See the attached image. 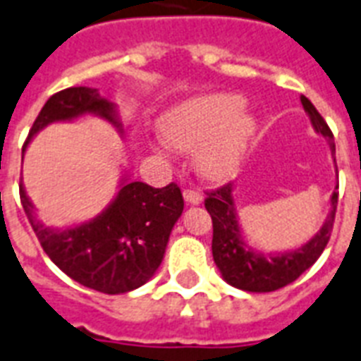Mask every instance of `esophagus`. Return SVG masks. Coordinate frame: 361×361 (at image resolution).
I'll return each instance as SVG.
<instances>
[{
    "mask_svg": "<svg viewBox=\"0 0 361 361\" xmlns=\"http://www.w3.org/2000/svg\"><path fill=\"white\" fill-rule=\"evenodd\" d=\"M183 200L190 206H198V204H202V195L195 189H185L183 190Z\"/></svg>",
    "mask_w": 361,
    "mask_h": 361,
    "instance_id": "obj_1",
    "label": "esophagus"
}]
</instances>
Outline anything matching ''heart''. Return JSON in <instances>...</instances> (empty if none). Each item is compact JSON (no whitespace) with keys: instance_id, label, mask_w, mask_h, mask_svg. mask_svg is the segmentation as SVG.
Segmentation results:
<instances>
[{"instance_id":"b5f03b06","label":"heart","mask_w":361,"mask_h":361,"mask_svg":"<svg viewBox=\"0 0 361 361\" xmlns=\"http://www.w3.org/2000/svg\"><path fill=\"white\" fill-rule=\"evenodd\" d=\"M245 99L237 94H209L187 99L161 118L169 145L196 152V163L211 180L230 178L239 169L254 120L243 114Z\"/></svg>"}]
</instances>
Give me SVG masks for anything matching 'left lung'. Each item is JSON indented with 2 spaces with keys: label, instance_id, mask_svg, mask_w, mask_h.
Here are the masks:
<instances>
[{
  "label": "left lung",
  "instance_id": "obj_1",
  "mask_svg": "<svg viewBox=\"0 0 361 361\" xmlns=\"http://www.w3.org/2000/svg\"><path fill=\"white\" fill-rule=\"evenodd\" d=\"M300 102L312 120L313 130L328 140L334 157L336 145H334L332 131L306 96H300ZM330 206H332L330 213H328L321 230L310 241L304 243L302 247L295 248V250L276 252V254H265V252L250 247L243 237L235 202H233V183H228L221 189L207 192L206 209L213 221L211 250H213V259H215V265L219 267L222 278L230 286L250 293L276 291L280 287L295 282L304 271H307L317 262L324 247L328 245L334 228L336 207H338L336 190L330 198Z\"/></svg>",
  "mask_w": 361,
  "mask_h": 361
}]
</instances>
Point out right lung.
I'll return each instance as SVG.
<instances>
[{
    "mask_svg": "<svg viewBox=\"0 0 361 361\" xmlns=\"http://www.w3.org/2000/svg\"><path fill=\"white\" fill-rule=\"evenodd\" d=\"M94 114L113 124L120 135L124 128L113 102L98 89L70 87L44 104L22 148L38 131L54 122ZM20 198L44 252L55 265L81 286L107 295L130 293L145 286L159 269L171 231L183 211V196L176 183L154 189L128 176L120 181L114 200L94 219L68 228L46 226L20 183Z\"/></svg>",
    "mask_w": 361,
    "mask_h": 361,
    "instance_id": "add662e5",
    "label": "right lung"
}]
</instances>
